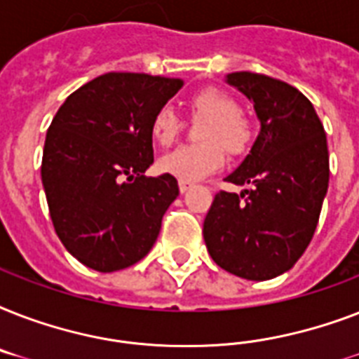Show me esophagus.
<instances>
[{"label": "esophagus", "instance_id": "34e87169", "mask_svg": "<svg viewBox=\"0 0 359 359\" xmlns=\"http://www.w3.org/2000/svg\"><path fill=\"white\" fill-rule=\"evenodd\" d=\"M194 188V182H188V180H179V190L180 194H186V191Z\"/></svg>", "mask_w": 359, "mask_h": 359}]
</instances>
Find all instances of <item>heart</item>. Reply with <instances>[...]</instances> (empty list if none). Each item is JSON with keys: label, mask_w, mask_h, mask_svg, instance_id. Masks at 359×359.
<instances>
[{"label": "heart", "mask_w": 359, "mask_h": 359, "mask_svg": "<svg viewBox=\"0 0 359 359\" xmlns=\"http://www.w3.org/2000/svg\"><path fill=\"white\" fill-rule=\"evenodd\" d=\"M194 114L207 117L203 124V145H184L160 158L158 169L179 180L196 182L216 173L227 162L225 151L233 156H242L251 145L253 130L250 121L240 114L235 97L218 87H207L190 98ZM182 123L169 106H163L152 115L151 137L162 147L171 145L179 135ZM226 149H224L223 147Z\"/></svg>", "instance_id": "obj_1"}]
</instances>
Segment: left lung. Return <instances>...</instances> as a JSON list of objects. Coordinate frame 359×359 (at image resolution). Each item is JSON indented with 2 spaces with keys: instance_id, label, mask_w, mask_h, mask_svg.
Returning <instances> with one entry per match:
<instances>
[{
  "instance_id": "8db88e82",
  "label": "left lung",
  "mask_w": 359,
  "mask_h": 359,
  "mask_svg": "<svg viewBox=\"0 0 359 359\" xmlns=\"http://www.w3.org/2000/svg\"><path fill=\"white\" fill-rule=\"evenodd\" d=\"M225 81L253 102L261 132L225 179L250 190L216 194L203 236L218 266L264 281L294 266L317 229L330 182L326 132L296 87L255 72Z\"/></svg>"
}]
</instances>
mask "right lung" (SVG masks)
<instances>
[{
	"label": "right lung",
	"instance_id": "right-lung-1",
	"mask_svg": "<svg viewBox=\"0 0 359 359\" xmlns=\"http://www.w3.org/2000/svg\"><path fill=\"white\" fill-rule=\"evenodd\" d=\"M182 86L179 78L108 72L72 93L53 117L42 186L53 229L81 264L117 272L156 242L179 184L171 175H143L154 162L151 121Z\"/></svg>",
	"mask_w": 359,
	"mask_h": 359
}]
</instances>
